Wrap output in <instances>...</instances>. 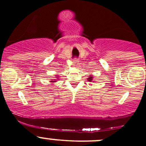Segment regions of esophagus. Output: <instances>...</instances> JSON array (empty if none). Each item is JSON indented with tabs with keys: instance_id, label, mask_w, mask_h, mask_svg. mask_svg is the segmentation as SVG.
<instances>
[{
	"instance_id": "1",
	"label": "esophagus",
	"mask_w": 146,
	"mask_h": 146,
	"mask_svg": "<svg viewBox=\"0 0 146 146\" xmlns=\"http://www.w3.org/2000/svg\"><path fill=\"white\" fill-rule=\"evenodd\" d=\"M78 61H79L78 58H73V64H74L75 66H76V65H77L78 64V62H79Z\"/></svg>"
}]
</instances>
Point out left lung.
<instances>
[{"mask_svg": "<svg viewBox=\"0 0 146 146\" xmlns=\"http://www.w3.org/2000/svg\"><path fill=\"white\" fill-rule=\"evenodd\" d=\"M92 80V76H90V77L89 78H88V80H90V81H91V80Z\"/></svg>", "mask_w": 146, "mask_h": 146, "instance_id": "obj_1", "label": "left lung"}]
</instances>
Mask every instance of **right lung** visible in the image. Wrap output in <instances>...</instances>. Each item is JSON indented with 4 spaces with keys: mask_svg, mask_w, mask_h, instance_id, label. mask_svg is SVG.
<instances>
[{
    "mask_svg": "<svg viewBox=\"0 0 146 146\" xmlns=\"http://www.w3.org/2000/svg\"><path fill=\"white\" fill-rule=\"evenodd\" d=\"M51 82H52V81H51Z\"/></svg>",
    "mask_w": 146,
    "mask_h": 146,
    "instance_id": "right-lung-1",
    "label": "right lung"
}]
</instances>
